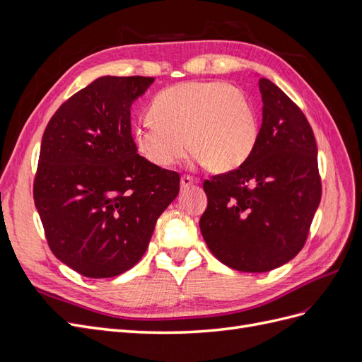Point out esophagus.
<instances>
[{
    "label": "esophagus",
    "mask_w": 362,
    "mask_h": 362,
    "mask_svg": "<svg viewBox=\"0 0 362 362\" xmlns=\"http://www.w3.org/2000/svg\"><path fill=\"white\" fill-rule=\"evenodd\" d=\"M198 181H196L194 178H192V177H189V175H184V177H181V189H189L190 185H193V184H196Z\"/></svg>",
    "instance_id": "1"
}]
</instances>
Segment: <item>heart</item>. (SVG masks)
Here are the masks:
<instances>
[{"instance_id": "obj_1", "label": "heart", "mask_w": 362, "mask_h": 362, "mask_svg": "<svg viewBox=\"0 0 362 362\" xmlns=\"http://www.w3.org/2000/svg\"><path fill=\"white\" fill-rule=\"evenodd\" d=\"M149 116L134 128L140 156L170 168L194 151V161L218 172L234 170L258 140V117L247 95L223 81H192L161 90Z\"/></svg>"}]
</instances>
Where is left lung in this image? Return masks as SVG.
Masks as SVG:
<instances>
[{
	"mask_svg": "<svg viewBox=\"0 0 362 362\" xmlns=\"http://www.w3.org/2000/svg\"><path fill=\"white\" fill-rule=\"evenodd\" d=\"M262 124L250 157L204 181L201 233L213 255L238 272L286 264L306 242L322 198L313 128L276 84L259 78Z\"/></svg>",
	"mask_w": 362,
	"mask_h": 362,
	"instance_id": "1",
	"label": "left lung"
}]
</instances>
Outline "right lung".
I'll return each mask as SVG.
<instances>
[{
	"instance_id": "obj_1",
	"label": "right lung",
	"mask_w": 362,
	"mask_h": 362,
	"mask_svg": "<svg viewBox=\"0 0 362 362\" xmlns=\"http://www.w3.org/2000/svg\"><path fill=\"white\" fill-rule=\"evenodd\" d=\"M152 76L95 80L60 105L42 137L35 205L49 249L87 278H113L144 257L180 173L137 154L131 105Z\"/></svg>"
}]
</instances>
